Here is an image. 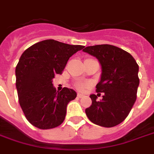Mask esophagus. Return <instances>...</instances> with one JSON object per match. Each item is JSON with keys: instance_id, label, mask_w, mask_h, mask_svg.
<instances>
[{"instance_id": "34e87169", "label": "esophagus", "mask_w": 154, "mask_h": 154, "mask_svg": "<svg viewBox=\"0 0 154 154\" xmlns=\"http://www.w3.org/2000/svg\"><path fill=\"white\" fill-rule=\"evenodd\" d=\"M77 97H79V98H81V97H84V94H77Z\"/></svg>"}]
</instances>
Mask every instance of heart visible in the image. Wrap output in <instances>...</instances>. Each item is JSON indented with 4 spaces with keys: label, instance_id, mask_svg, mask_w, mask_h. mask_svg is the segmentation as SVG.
Instances as JSON below:
<instances>
[{
    "label": "heart",
    "instance_id": "b5f03b06",
    "mask_svg": "<svg viewBox=\"0 0 154 154\" xmlns=\"http://www.w3.org/2000/svg\"><path fill=\"white\" fill-rule=\"evenodd\" d=\"M76 88H78L79 90H84L85 88L88 87V85H85V84H83V83H77L76 84Z\"/></svg>",
    "mask_w": 154,
    "mask_h": 154
}]
</instances>
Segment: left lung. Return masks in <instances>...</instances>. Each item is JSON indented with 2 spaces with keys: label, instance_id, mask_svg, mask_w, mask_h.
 I'll return each instance as SVG.
<instances>
[{
  "label": "left lung",
  "instance_id": "obj_1",
  "mask_svg": "<svg viewBox=\"0 0 154 154\" xmlns=\"http://www.w3.org/2000/svg\"><path fill=\"white\" fill-rule=\"evenodd\" d=\"M83 51L99 61L102 73L96 92L104 93L101 100H97V94H91L92 105L85 113L97 125L116 126L126 118L136 100L139 66L131 54L112 45L86 47Z\"/></svg>",
  "mask_w": 154,
  "mask_h": 154
}]
</instances>
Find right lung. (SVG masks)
Masks as SVG:
<instances>
[{"instance_id":"add662e5","label":"right lung","mask_w":154,"mask_h":154,"mask_svg":"<svg viewBox=\"0 0 154 154\" xmlns=\"http://www.w3.org/2000/svg\"><path fill=\"white\" fill-rule=\"evenodd\" d=\"M85 48L48 39L26 49L15 68L19 102L27 120L42 130L60 125L66 106L77 96L75 90L53 86L56 74H61L69 57Z\"/></svg>"}]
</instances>
